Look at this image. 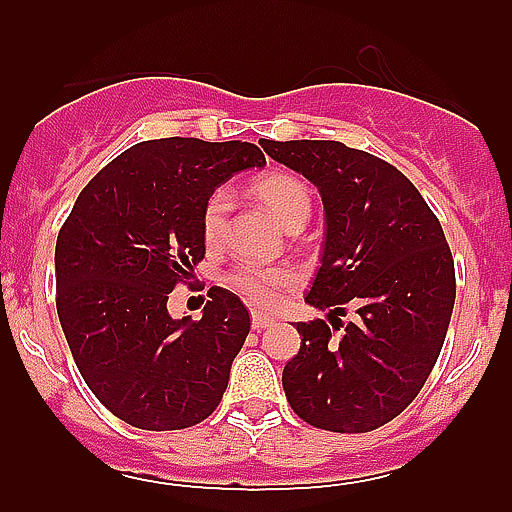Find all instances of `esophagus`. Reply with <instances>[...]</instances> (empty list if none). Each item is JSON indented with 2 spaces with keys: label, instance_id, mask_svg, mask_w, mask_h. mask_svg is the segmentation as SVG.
<instances>
[{
  "label": "esophagus",
  "instance_id": "esophagus-1",
  "mask_svg": "<svg viewBox=\"0 0 512 512\" xmlns=\"http://www.w3.org/2000/svg\"><path fill=\"white\" fill-rule=\"evenodd\" d=\"M272 322H275V319L267 317V314H260V312L252 314V329H257V332H260V329H265V327H270Z\"/></svg>",
  "mask_w": 512,
  "mask_h": 512
}]
</instances>
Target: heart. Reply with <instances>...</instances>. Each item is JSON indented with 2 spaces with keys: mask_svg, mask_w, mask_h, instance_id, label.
Returning <instances> with one entry per match:
<instances>
[{
  "mask_svg": "<svg viewBox=\"0 0 512 512\" xmlns=\"http://www.w3.org/2000/svg\"><path fill=\"white\" fill-rule=\"evenodd\" d=\"M252 190L285 227L307 223L309 213H312V195H309L307 185L294 178L292 173L275 170V173L262 175L255 180ZM227 205H230V198L223 190H215L205 200L200 230L208 242H215L223 235ZM297 280L299 275L292 267H265L257 262H242L227 275V287L240 294L252 307H272L280 299L282 289L297 285Z\"/></svg>",
  "mask_w": 512,
  "mask_h": 512,
  "instance_id": "b5f03b06",
  "label": "heart"
}]
</instances>
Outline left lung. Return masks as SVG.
<instances>
[{"mask_svg": "<svg viewBox=\"0 0 512 512\" xmlns=\"http://www.w3.org/2000/svg\"><path fill=\"white\" fill-rule=\"evenodd\" d=\"M277 163L317 185L322 265L304 302L329 322H299L302 347L282 386L309 426L366 433L396 418L426 384L451 322L456 270L436 215L401 170L339 141H267ZM360 317L342 325V303Z\"/></svg>", "mask_w": 512, "mask_h": 512, "instance_id": "8db88e82", "label": "left lung"}]
</instances>
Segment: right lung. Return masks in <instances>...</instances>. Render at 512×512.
Wrapping results in <instances>:
<instances>
[{
    "label": "right lung",
    "instance_id": "obj_1",
    "mask_svg": "<svg viewBox=\"0 0 512 512\" xmlns=\"http://www.w3.org/2000/svg\"><path fill=\"white\" fill-rule=\"evenodd\" d=\"M262 165L255 143L158 138L123 151L76 198L56 237V312L86 386L121 421L178 431L218 409L250 314L213 287L198 322L173 319L168 294L205 257V200Z\"/></svg>",
    "mask_w": 512,
    "mask_h": 512
}]
</instances>
